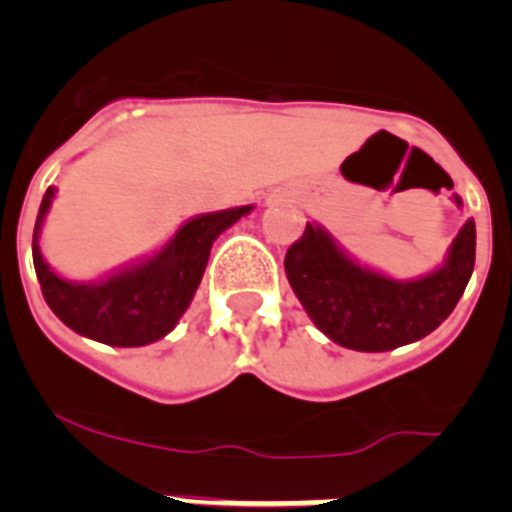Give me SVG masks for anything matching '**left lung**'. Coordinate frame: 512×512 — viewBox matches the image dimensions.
Listing matches in <instances>:
<instances>
[{"mask_svg": "<svg viewBox=\"0 0 512 512\" xmlns=\"http://www.w3.org/2000/svg\"><path fill=\"white\" fill-rule=\"evenodd\" d=\"M477 230L467 220L441 269L397 282L356 264L320 225L289 246L284 271L312 323L354 351H392L436 330L454 312L474 271Z\"/></svg>", "mask_w": 512, "mask_h": 512, "instance_id": "8db88e82", "label": "left lung"}]
</instances>
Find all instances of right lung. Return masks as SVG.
I'll return each instance as SVG.
<instances>
[{
	"instance_id": "obj_1",
	"label": "right lung",
	"mask_w": 512,
	"mask_h": 512,
	"mask_svg": "<svg viewBox=\"0 0 512 512\" xmlns=\"http://www.w3.org/2000/svg\"><path fill=\"white\" fill-rule=\"evenodd\" d=\"M56 189L48 187L33 230V264L40 289L56 318L79 336L107 346H146L174 330L205 274L215 238L253 210L251 205L192 217L151 259L117 271L102 282H69L45 264L40 225Z\"/></svg>"
}]
</instances>
